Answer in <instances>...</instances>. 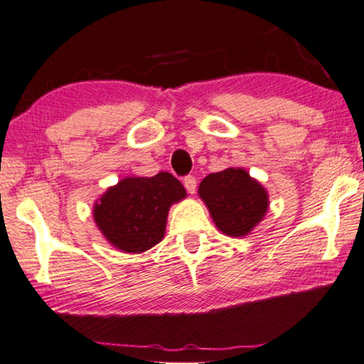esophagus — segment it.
I'll use <instances>...</instances> for the list:
<instances>
[{
    "label": "esophagus",
    "mask_w": 364,
    "mask_h": 364,
    "mask_svg": "<svg viewBox=\"0 0 364 364\" xmlns=\"http://www.w3.org/2000/svg\"><path fill=\"white\" fill-rule=\"evenodd\" d=\"M183 186H186V188H187V192H188V193H193V192H196V188H197V181H196V177H193V176H187V177H183Z\"/></svg>",
    "instance_id": "1"
}]
</instances>
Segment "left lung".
I'll return each instance as SVG.
<instances>
[{
	"label": "left lung",
	"mask_w": 364,
	"mask_h": 364,
	"mask_svg": "<svg viewBox=\"0 0 364 364\" xmlns=\"http://www.w3.org/2000/svg\"><path fill=\"white\" fill-rule=\"evenodd\" d=\"M212 219L224 234L242 237L261 223L267 210V192L242 168L210 173L199 186Z\"/></svg>",
	"instance_id": "left-lung-1"
}]
</instances>
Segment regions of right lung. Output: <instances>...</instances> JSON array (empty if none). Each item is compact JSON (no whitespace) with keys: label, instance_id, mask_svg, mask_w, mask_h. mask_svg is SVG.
Listing matches in <instances>:
<instances>
[{"label":"right lung","instance_id":"obj_1","mask_svg":"<svg viewBox=\"0 0 364 364\" xmlns=\"http://www.w3.org/2000/svg\"><path fill=\"white\" fill-rule=\"evenodd\" d=\"M186 197L172 173L129 177L103 193L93 209L98 229L124 252H144L162 240L168 207Z\"/></svg>","mask_w":364,"mask_h":364}]
</instances>
